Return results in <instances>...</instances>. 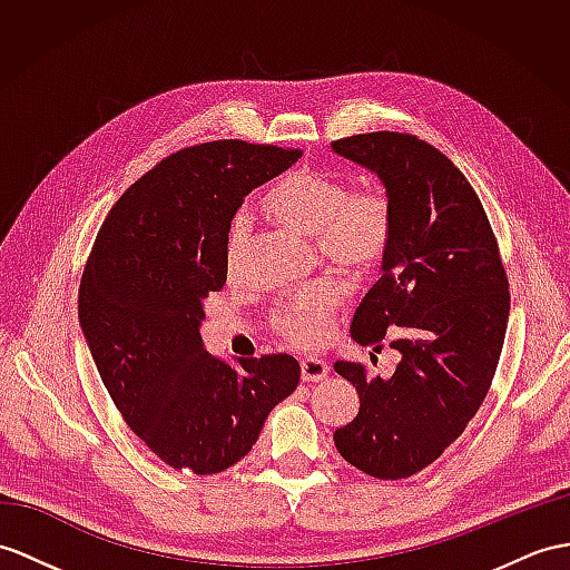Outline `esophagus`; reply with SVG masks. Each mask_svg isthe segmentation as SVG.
Masks as SVG:
<instances>
[{
  "label": "esophagus",
  "mask_w": 570,
  "mask_h": 570,
  "mask_svg": "<svg viewBox=\"0 0 570 570\" xmlns=\"http://www.w3.org/2000/svg\"><path fill=\"white\" fill-rule=\"evenodd\" d=\"M299 370H302V382H318L328 374V365L318 357H302Z\"/></svg>",
  "instance_id": "esophagus-1"
}]
</instances>
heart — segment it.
<instances>
[{
	"mask_svg": "<svg viewBox=\"0 0 570 570\" xmlns=\"http://www.w3.org/2000/svg\"><path fill=\"white\" fill-rule=\"evenodd\" d=\"M261 213L275 225L312 237L318 261L355 283L377 271L390 252L392 203L377 186L348 188L345 178L304 166L263 193ZM246 234L248 219L237 215L227 232L229 273L239 268ZM341 302V289L333 283L314 285L277 304L271 324L297 348H316L326 341Z\"/></svg>",
	"mask_w": 570,
	"mask_h": 570,
	"instance_id": "heart-1",
	"label": "heart"
}]
</instances>
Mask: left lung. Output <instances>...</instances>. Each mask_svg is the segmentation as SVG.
<instances>
[{"label":"left lung","mask_w":570,"mask_h":570,"mask_svg":"<svg viewBox=\"0 0 570 570\" xmlns=\"http://www.w3.org/2000/svg\"><path fill=\"white\" fill-rule=\"evenodd\" d=\"M331 147L377 174L392 203L382 277L351 333L401 355L390 380L363 363L333 365L360 396L357 415L333 440L365 474L409 479L464 433L491 390L510 314L508 275L479 196L438 147L390 130Z\"/></svg>","instance_id":"8db88e82"}]
</instances>
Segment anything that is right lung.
Masks as SVG:
<instances>
[{
    "instance_id": "obj_1",
    "label": "right lung",
    "mask_w": 570,
    "mask_h": 570,
    "mask_svg": "<svg viewBox=\"0 0 570 570\" xmlns=\"http://www.w3.org/2000/svg\"><path fill=\"white\" fill-rule=\"evenodd\" d=\"M299 149L203 142L161 159L110 207L79 285V324L132 433L174 469L207 476L254 448L297 390L293 355H207L203 299L227 281V232L242 200Z\"/></svg>"
}]
</instances>
